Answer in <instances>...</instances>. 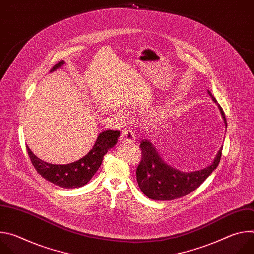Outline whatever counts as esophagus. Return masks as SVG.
<instances>
[{
  "mask_svg": "<svg viewBox=\"0 0 254 254\" xmlns=\"http://www.w3.org/2000/svg\"><path fill=\"white\" fill-rule=\"evenodd\" d=\"M121 141L126 143H131L134 141V133L131 130H125L121 134Z\"/></svg>",
  "mask_w": 254,
  "mask_h": 254,
  "instance_id": "esophagus-1",
  "label": "esophagus"
}]
</instances>
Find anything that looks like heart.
I'll list each match as a JSON object with an SVG mask.
<instances>
[{"label":"heart","instance_id":"heart-1","mask_svg":"<svg viewBox=\"0 0 254 254\" xmlns=\"http://www.w3.org/2000/svg\"><path fill=\"white\" fill-rule=\"evenodd\" d=\"M171 110V103L169 102H164L160 106H158L155 110L152 112L146 114V116L143 117V123L148 127L151 128H156L160 127L165 120L167 119L169 113ZM122 118H125V114H120Z\"/></svg>","mask_w":254,"mask_h":254}]
</instances>
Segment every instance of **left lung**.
I'll return each mask as SVG.
<instances>
[{
	"label": "left lung",
	"mask_w": 254,
	"mask_h": 254,
	"mask_svg": "<svg viewBox=\"0 0 254 254\" xmlns=\"http://www.w3.org/2000/svg\"><path fill=\"white\" fill-rule=\"evenodd\" d=\"M208 93L217 103L216 98L209 90ZM217 105L224 120L225 127H227L222 107L218 103ZM139 147L142 158L136 169L137 184L148 198L160 201L174 200L195 191L218 166L223 148H220L212 163L206 168L193 172H182L168 165L149 139H143Z\"/></svg>",
	"instance_id": "obj_1"
}]
</instances>
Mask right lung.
<instances>
[{
	"label": "right lung",
	"mask_w": 254,
	"mask_h": 254,
	"mask_svg": "<svg viewBox=\"0 0 254 254\" xmlns=\"http://www.w3.org/2000/svg\"><path fill=\"white\" fill-rule=\"evenodd\" d=\"M64 61L58 62L50 72L64 65ZM121 135L119 130H104L100 132L92 149L80 160L66 164H49L35 156L27 146V151L33 166L44 179L61 188H79L87 184L102 163L103 156L113 149Z\"/></svg>",
	"instance_id": "obj_1"
}]
</instances>
